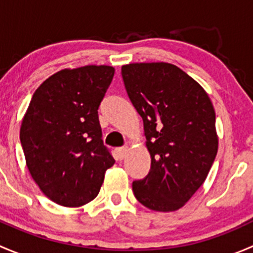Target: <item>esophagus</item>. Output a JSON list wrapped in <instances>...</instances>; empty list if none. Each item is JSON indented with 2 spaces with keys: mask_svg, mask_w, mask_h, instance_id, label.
Returning <instances> with one entry per match:
<instances>
[{
  "mask_svg": "<svg viewBox=\"0 0 253 253\" xmlns=\"http://www.w3.org/2000/svg\"><path fill=\"white\" fill-rule=\"evenodd\" d=\"M127 152H128V148L127 147H121V148H117L116 149V154H117V158H119L120 160L124 159L125 157H126Z\"/></svg>",
  "mask_w": 253,
  "mask_h": 253,
  "instance_id": "34e87169",
  "label": "esophagus"
}]
</instances>
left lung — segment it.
<instances>
[{"label":"left lung","mask_w":253,"mask_h":253,"mask_svg":"<svg viewBox=\"0 0 253 253\" xmlns=\"http://www.w3.org/2000/svg\"><path fill=\"white\" fill-rule=\"evenodd\" d=\"M121 75L152 159L148 175L132 183L134 196L152 211H177L205 182L218 152L213 104L171 63H129Z\"/></svg>","instance_id":"1"}]
</instances>
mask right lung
Returning <instances> with one entry per match:
<instances>
[{
    "label": "right lung",
    "mask_w": 253,
    "mask_h": 253,
    "mask_svg": "<svg viewBox=\"0 0 253 253\" xmlns=\"http://www.w3.org/2000/svg\"><path fill=\"white\" fill-rule=\"evenodd\" d=\"M114 73L111 66L62 70L33 94L20 143L30 175L57 205L81 207L93 201L115 164L98 116Z\"/></svg>",
    "instance_id": "right-lung-1"
}]
</instances>
